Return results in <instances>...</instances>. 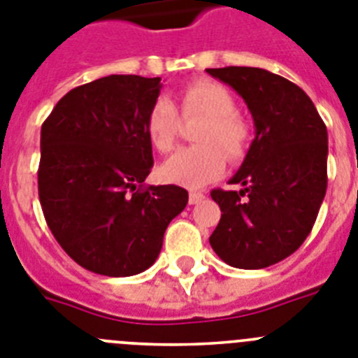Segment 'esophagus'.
<instances>
[{"label":"esophagus","instance_id":"1","mask_svg":"<svg viewBox=\"0 0 358 358\" xmlns=\"http://www.w3.org/2000/svg\"><path fill=\"white\" fill-rule=\"evenodd\" d=\"M203 194H201V192H191V194H189V203L191 205H196V203H200L201 200H203Z\"/></svg>","mask_w":358,"mask_h":358}]
</instances>
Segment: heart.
<instances>
[{"label":"heart","instance_id":"b5f03b06","mask_svg":"<svg viewBox=\"0 0 358 358\" xmlns=\"http://www.w3.org/2000/svg\"><path fill=\"white\" fill-rule=\"evenodd\" d=\"M180 106L185 117L201 115L203 122L196 133L198 145L183 148L160 167L162 180L183 187L198 189L222 176L225 155L239 160L245 155L250 127L236 111V101L225 86L213 80L191 83L180 92ZM180 119L175 104L158 97L145 117V133L155 149L166 153L173 148Z\"/></svg>","mask_w":358,"mask_h":358}]
</instances>
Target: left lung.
Listing matches in <instances>:
<instances>
[{
    "mask_svg": "<svg viewBox=\"0 0 358 358\" xmlns=\"http://www.w3.org/2000/svg\"><path fill=\"white\" fill-rule=\"evenodd\" d=\"M252 113L256 136L229 183L210 192L222 220L209 243L227 265L257 270L275 265L312 232L328 185V131L312 99L263 68H209Z\"/></svg>",
    "mask_w": 358,
    "mask_h": 358,
    "instance_id": "8db88e82",
    "label": "left lung"
}]
</instances>
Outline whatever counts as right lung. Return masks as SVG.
<instances>
[{
    "mask_svg": "<svg viewBox=\"0 0 358 358\" xmlns=\"http://www.w3.org/2000/svg\"><path fill=\"white\" fill-rule=\"evenodd\" d=\"M160 80L108 76L73 88L41 127L43 214L64 252L95 273L148 270L167 225L187 205L178 185L141 189L153 167L145 117Z\"/></svg>",
    "mask_w": 358,
    "mask_h": 358,
    "instance_id": "right-lung-1",
    "label": "right lung"
}]
</instances>
